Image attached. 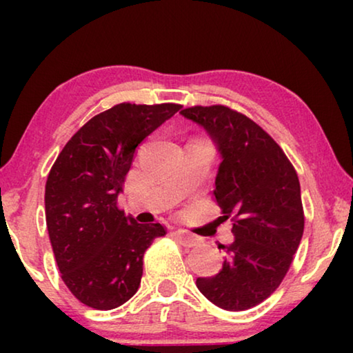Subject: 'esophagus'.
<instances>
[{
  "instance_id": "34e87169",
  "label": "esophagus",
  "mask_w": 353,
  "mask_h": 353,
  "mask_svg": "<svg viewBox=\"0 0 353 353\" xmlns=\"http://www.w3.org/2000/svg\"><path fill=\"white\" fill-rule=\"evenodd\" d=\"M176 238L178 241H180L181 245H185V248H194V245H197L201 243V239L197 238V236H194L192 233H190L188 230H176L175 231Z\"/></svg>"
}]
</instances>
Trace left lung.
I'll use <instances>...</instances> for the list:
<instances>
[{
    "label": "left lung",
    "mask_w": 353,
    "mask_h": 353,
    "mask_svg": "<svg viewBox=\"0 0 353 353\" xmlns=\"http://www.w3.org/2000/svg\"><path fill=\"white\" fill-rule=\"evenodd\" d=\"M209 133L221 162L215 199L233 216L234 241L215 276L196 286L216 307L248 310L272 296L286 276L303 234L301 183L276 141L244 114L226 105L183 109Z\"/></svg>",
    "instance_id": "left-lung-1"
}]
</instances>
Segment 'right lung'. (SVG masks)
Returning a JSON list of instances; mask_svg holds the SVG:
<instances>
[{
  "label": "right lung",
  "mask_w": 353,
  "mask_h": 353,
  "mask_svg": "<svg viewBox=\"0 0 353 353\" xmlns=\"http://www.w3.org/2000/svg\"><path fill=\"white\" fill-rule=\"evenodd\" d=\"M180 104L122 103L88 120L50 170L46 226L62 281L81 303L112 310L132 299L161 223L141 225L117 207L137 148Z\"/></svg>",
  "instance_id": "add662e5"
}]
</instances>
